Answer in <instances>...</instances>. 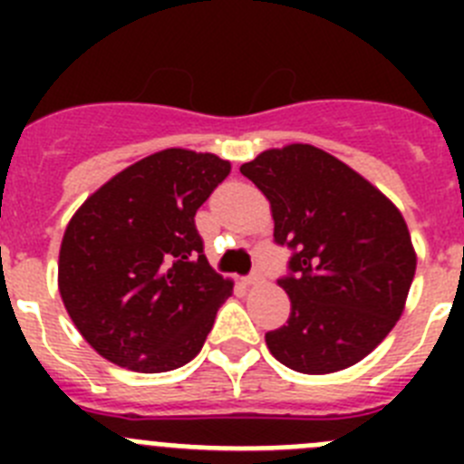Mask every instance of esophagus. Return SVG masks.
Here are the masks:
<instances>
[{
	"label": "esophagus",
	"mask_w": 464,
	"mask_h": 464,
	"mask_svg": "<svg viewBox=\"0 0 464 464\" xmlns=\"http://www.w3.org/2000/svg\"><path fill=\"white\" fill-rule=\"evenodd\" d=\"M262 281V274H257V272H253L251 276H246V285H257V283Z\"/></svg>",
	"instance_id": "1"
}]
</instances>
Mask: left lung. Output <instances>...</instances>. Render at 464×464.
Listing matches in <instances>:
<instances>
[{
  "instance_id": "1",
  "label": "left lung",
  "mask_w": 464,
  "mask_h": 464,
  "mask_svg": "<svg viewBox=\"0 0 464 464\" xmlns=\"http://www.w3.org/2000/svg\"><path fill=\"white\" fill-rule=\"evenodd\" d=\"M267 197L274 239L293 274L278 281L290 318L265 334L269 353L299 374H332L374 351L400 321L416 248L400 208L334 155L311 143L262 150L241 165Z\"/></svg>"
}]
</instances>
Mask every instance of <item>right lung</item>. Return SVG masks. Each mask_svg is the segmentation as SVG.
<instances>
[{
  "label": "right lung",
  "instance_id": "add662e5",
  "mask_svg": "<svg viewBox=\"0 0 464 464\" xmlns=\"http://www.w3.org/2000/svg\"><path fill=\"white\" fill-rule=\"evenodd\" d=\"M229 171L218 155L165 149L76 208L60 244L57 288L102 358L160 374L202 351L235 281L208 267L195 213Z\"/></svg>",
  "mask_w": 464,
  "mask_h": 464
}]
</instances>
